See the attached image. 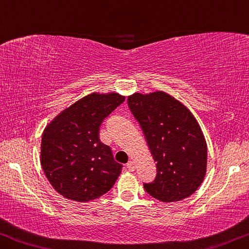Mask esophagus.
<instances>
[{"instance_id":"obj_1","label":"esophagus","mask_w":249,"mask_h":249,"mask_svg":"<svg viewBox=\"0 0 249 249\" xmlns=\"http://www.w3.org/2000/svg\"><path fill=\"white\" fill-rule=\"evenodd\" d=\"M127 168H128V169H129L130 171H135V169H136L135 163H133L132 161H129V162L127 163Z\"/></svg>"}]
</instances>
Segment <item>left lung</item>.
I'll list each match as a JSON object with an SVG mask.
<instances>
[{
	"instance_id": "8db88e82",
	"label": "left lung",
	"mask_w": 249,
	"mask_h": 249,
	"mask_svg": "<svg viewBox=\"0 0 249 249\" xmlns=\"http://www.w3.org/2000/svg\"><path fill=\"white\" fill-rule=\"evenodd\" d=\"M128 105L157 166L155 180L143 183L144 189L163 202L189 197L207 171V142L193 112L164 91L136 92Z\"/></svg>"
}]
</instances>
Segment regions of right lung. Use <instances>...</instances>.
Here are the masks:
<instances>
[{"label": "right lung", "instance_id": "obj_1", "mask_svg": "<svg viewBox=\"0 0 249 249\" xmlns=\"http://www.w3.org/2000/svg\"><path fill=\"white\" fill-rule=\"evenodd\" d=\"M125 100L118 92H92L47 124L40 160L48 180L69 200L88 202L112 188L122 166L99 138L102 121Z\"/></svg>", "mask_w": 249, "mask_h": 249}]
</instances>
